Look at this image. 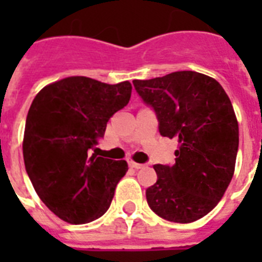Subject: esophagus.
I'll use <instances>...</instances> for the list:
<instances>
[{
    "mask_svg": "<svg viewBox=\"0 0 262 262\" xmlns=\"http://www.w3.org/2000/svg\"><path fill=\"white\" fill-rule=\"evenodd\" d=\"M129 166H130L132 168H135V170H139V168H143L144 167V164L136 163V162H133V160H129Z\"/></svg>",
    "mask_w": 262,
    "mask_h": 262,
    "instance_id": "1",
    "label": "esophagus"
}]
</instances>
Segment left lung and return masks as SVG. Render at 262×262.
<instances>
[{"instance_id": "8db88e82", "label": "left lung", "mask_w": 262, "mask_h": 262, "mask_svg": "<svg viewBox=\"0 0 262 262\" xmlns=\"http://www.w3.org/2000/svg\"><path fill=\"white\" fill-rule=\"evenodd\" d=\"M155 111L159 133L178 140L175 163L155 164L156 183L145 191L156 215L191 223L217 205L235 168L239 130L231 100L215 79L191 71L133 80Z\"/></svg>"}]
</instances>
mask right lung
Segmentation results:
<instances>
[{
  "label": "right lung",
  "mask_w": 262,
  "mask_h": 262,
  "mask_svg": "<svg viewBox=\"0 0 262 262\" xmlns=\"http://www.w3.org/2000/svg\"><path fill=\"white\" fill-rule=\"evenodd\" d=\"M130 95L129 81L106 84L75 76L35 96L26 121L24 164L40 200L59 219L90 223L110 208L127 163L96 156L92 149Z\"/></svg>",
  "instance_id": "add662e5"
}]
</instances>
